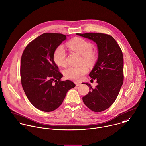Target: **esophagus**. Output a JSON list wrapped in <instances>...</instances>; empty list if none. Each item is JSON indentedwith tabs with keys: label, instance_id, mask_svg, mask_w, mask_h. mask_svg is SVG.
Returning <instances> with one entry per match:
<instances>
[{
	"label": "esophagus",
	"instance_id": "esophagus-1",
	"mask_svg": "<svg viewBox=\"0 0 146 146\" xmlns=\"http://www.w3.org/2000/svg\"><path fill=\"white\" fill-rule=\"evenodd\" d=\"M75 84H76V85L77 86H80V85H81V83H80V82H75Z\"/></svg>",
	"mask_w": 146,
	"mask_h": 146
}]
</instances>
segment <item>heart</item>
<instances>
[{"instance_id": "heart-1", "label": "heart", "mask_w": 146, "mask_h": 146, "mask_svg": "<svg viewBox=\"0 0 146 146\" xmlns=\"http://www.w3.org/2000/svg\"><path fill=\"white\" fill-rule=\"evenodd\" d=\"M68 47L74 52L82 56V62L90 65L94 62L97 56L92 50L93 45L90 42L80 37H76L68 44ZM66 51L63 46H58L53 53L54 62L59 66H64L66 64ZM88 69L85 65L80 67H69L64 71L66 78L73 81H80L87 73Z\"/></svg>"}]
</instances>
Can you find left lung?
I'll return each mask as SVG.
<instances>
[{
    "label": "left lung",
    "mask_w": 146,
    "mask_h": 146,
    "mask_svg": "<svg viewBox=\"0 0 146 146\" xmlns=\"http://www.w3.org/2000/svg\"><path fill=\"white\" fill-rule=\"evenodd\" d=\"M97 44L98 57L89 76L97 80L94 89L82 97L85 105L94 112L108 109L117 99L123 82V57L121 48L110 35L102 33H76Z\"/></svg>",
    "instance_id": "left-lung-1"
}]
</instances>
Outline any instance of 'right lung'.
I'll use <instances>...</instances> for the list:
<instances>
[{
	"label": "right lung",
	"instance_id": "right-lung-1",
	"mask_svg": "<svg viewBox=\"0 0 146 146\" xmlns=\"http://www.w3.org/2000/svg\"><path fill=\"white\" fill-rule=\"evenodd\" d=\"M65 39L61 33H44L29 42L21 56L22 87L30 102L42 111L57 109L76 86L71 81L61 80L63 76L53 60L55 49Z\"/></svg>",
	"mask_w": 146,
	"mask_h": 146
}]
</instances>
